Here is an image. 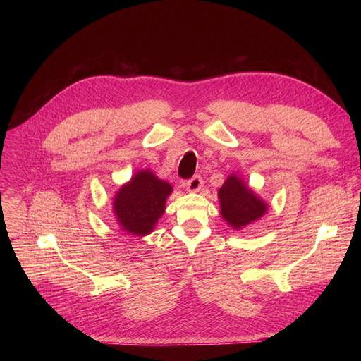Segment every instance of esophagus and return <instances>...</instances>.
<instances>
[{
    "label": "esophagus",
    "instance_id": "obj_1",
    "mask_svg": "<svg viewBox=\"0 0 361 361\" xmlns=\"http://www.w3.org/2000/svg\"><path fill=\"white\" fill-rule=\"evenodd\" d=\"M201 185H202V180H201V177H200L198 174L192 176V177L185 183V188H187L188 191H191V192L198 191V190L201 188Z\"/></svg>",
    "mask_w": 361,
    "mask_h": 361
}]
</instances>
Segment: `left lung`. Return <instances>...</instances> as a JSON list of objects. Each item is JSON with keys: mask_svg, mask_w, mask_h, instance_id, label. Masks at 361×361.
I'll use <instances>...</instances> for the list:
<instances>
[{"mask_svg": "<svg viewBox=\"0 0 361 361\" xmlns=\"http://www.w3.org/2000/svg\"><path fill=\"white\" fill-rule=\"evenodd\" d=\"M221 216L234 228H241L259 220L267 205L257 197L237 176H230L219 190Z\"/></svg>", "mask_w": 361, "mask_h": 361, "instance_id": "8db88e82", "label": "left lung"}]
</instances>
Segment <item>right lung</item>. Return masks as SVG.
Returning a JSON list of instances; mask_svg holds the SVG:
<instances>
[{"mask_svg": "<svg viewBox=\"0 0 361 361\" xmlns=\"http://www.w3.org/2000/svg\"><path fill=\"white\" fill-rule=\"evenodd\" d=\"M171 191L167 181L159 180L148 170L135 174L114 200V213L123 230L135 235L149 234L163 216Z\"/></svg>", "mask_w": 361, "mask_h": 361, "instance_id": "right-lung-1", "label": "right lung"}]
</instances>
